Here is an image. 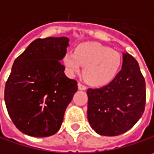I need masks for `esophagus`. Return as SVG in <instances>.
<instances>
[{
    "label": "esophagus",
    "instance_id": "34e87169",
    "mask_svg": "<svg viewBox=\"0 0 154 154\" xmlns=\"http://www.w3.org/2000/svg\"><path fill=\"white\" fill-rule=\"evenodd\" d=\"M77 85H78V89L81 90V91H85L86 90V86L84 85H82V84H80V83H79Z\"/></svg>",
    "mask_w": 154,
    "mask_h": 154
}]
</instances>
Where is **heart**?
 Returning <instances> with one entry per match:
<instances>
[{"instance_id": "heart-1", "label": "heart", "mask_w": 154, "mask_h": 154, "mask_svg": "<svg viewBox=\"0 0 154 154\" xmlns=\"http://www.w3.org/2000/svg\"><path fill=\"white\" fill-rule=\"evenodd\" d=\"M69 75L78 73L85 66L86 81L93 86L110 84L119 72L122 57L119 53L98 42H84L67 52L62 58Z\"/></svg>"}]
</instances>
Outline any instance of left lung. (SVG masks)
Wrapping results in <instances>:
<instances>
[{"label":"left lung","mask_w":154,"mask_h":154,"mask_svg":"<svg viewBox=\"0 0 154 154\" xmlns=\"http://www.w3.org/2000/svg\"><path fill=\"white\" fill-rule=\"evenodd\" d=\"M88 120L103 136H117L130 130L144 113L146 82L137 60L123 53L121 70L107 85L88 89Z\"/></svg>","instance_id":"left-lung-1"}]
</instances>
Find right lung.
<instances>
[{"mask_svg": "<svg viewBox=\"0 0 154 154\" xmlns=\"http://www.w3.org/2000/svg\"><path fill=\"white\" fill-rule=\"evenodd\" d=\"M67 37L36 39L14 60L4 99L14 125L26 135L49 137L57 132L77 82L64 74L61 63Z\"/></svg>", "mask_w": 154, "mask_h": 154, "instance_id": "obj_1", "label": "right lung"}]
</instances>
